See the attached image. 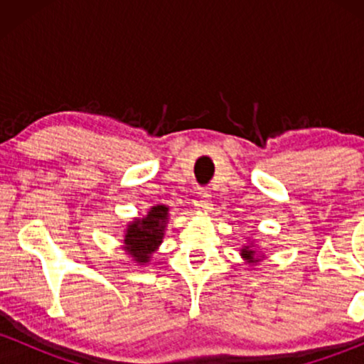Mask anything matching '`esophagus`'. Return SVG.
Instances as JSON below:
<instances>
[{
    "mask_svg": "<svg viewBox=\"0 0 364 364\" xmlns=\"http://www.w3.org/2000/svg\"><path fill=\"white\" fill-rule=\"evenodd\" d=\"M210 193H207V191H202L198 196V207H202L203 210H210L212 208V198H210Z\"/></svg>",
    "mask_w": 364,
    "mask_h": 364,
    "instance_id": "1",
    "label": "esophagus"
}]
</instances>
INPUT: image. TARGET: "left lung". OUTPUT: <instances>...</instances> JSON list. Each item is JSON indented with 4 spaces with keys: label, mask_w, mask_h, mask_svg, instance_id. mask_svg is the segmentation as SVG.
Wrapping results in <instances>:
<instances>
[{
    "label": "left lung",
    "mask_w": 364,
    "mask_h": 364,
    "mask_svg": "<svg viewBox=\"0 0 364 364\" xmlns=\"http://www.w3.org/2000/svg\"><path fill=\"white\" fill-rule=\"evenodd\" d=\"M241 255H243L245 258H248L250 262H258V258H257V260H255V258H253L255 250H248V248H245V250H241Z\"/></svg>",
    "instance_id": "1"
}]
</instances>
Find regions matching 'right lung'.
<instances>
[{
	"label": "right lung",
	"instance_id": "obj_1",
	"mask_svg": "<svg viewBox=\"0 0 364 364\" xmlns=\"http://www.w3.org/2000/svg\"><path fill=\"white\" fill-rule=\"evenodd\" d=\"M166 219H168V207H152L145 219H136L128 228L124 236V248L129 252L135 262H149V255L157 250L164 235Z\"/></svg>",
	"mask_w": 364,
	"mask_h": 364
}]
</instances>
